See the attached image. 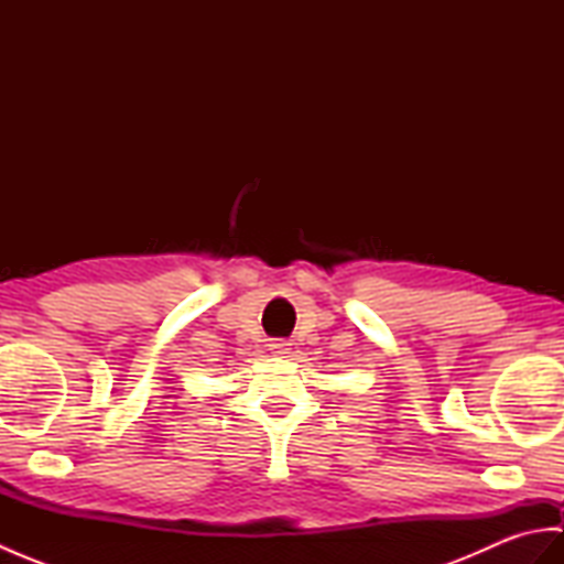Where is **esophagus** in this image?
<instances>
[{"instance_id":"34e87169","label":"esophagus","mask_w":564,"mask_h":564,"mask_svg":"<svg viewBox=\"0 0 564 564\" xmlns=\"http://www.w3.org/2000/svg\"><path fill=\"white\" fill-rule=\"evenodd\" d=\"M269 346H271L273 354H289V346H291V344L283 341V339H275V341H271Z\"/></svg>"}]
</instances>
